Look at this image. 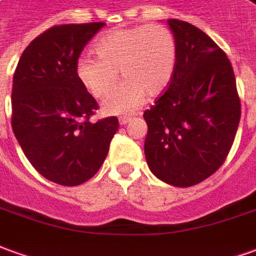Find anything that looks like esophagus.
I'll list each match as a JSON object with an SVG mask.
<instances>
[{
  "label": "esophagus",
  "instance_id": "obj_1",
  "mask_svg": "<svg viewBox=\"0 0 256 256\" xmlns=\"http://www.w3.org/2000/svg\"><path fill=\"white\" fill-rule=\"evenodd\" d=\"M131 120H132V117H126V116H124V117H120V124H121V125L128 124V122H130Z\"/></svg>",
  "mask_w": 256,
  "mask_h": 256
}]
</instances>
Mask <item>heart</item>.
Wrapping results in <instances>:
<instances>
[{
    "label": "heart",
    "instance_id": "1",
    "mask_svg": "<svg viewBox=\"0 0 256 256\" xmlns=\"http://www.w3.org/2000/svg\"><path fill=\"white\" fill-rule=\"evenodd\" d=\"M96 56L84 54L76 62V76L96 98H104L118 82L125 80L104 102L112 114L130 112L144 103L146 94L158 96L172 80L177 44L163 24H144L106 33L96 44Z\"/></svg>",
    "mask_w": 256,
    "mask_h": 256
}]
</instances>
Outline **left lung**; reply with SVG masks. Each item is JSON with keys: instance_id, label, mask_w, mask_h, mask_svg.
<instances>
[{"instance_id": "8db88e82", "label": "left lung", "mask_w": 256, "mask_h": 256, "mask_svg": "<svg viewBox=\"0 0 256 256\" xmlns=\"http://www.w3.org/2000/svg\"><path fill=\"white\" fill-rule=\"evenodd\" d=\"M177 61L167 90L144 112L150 172L174 186H192L224 163L241 117L232 62L196 26L168 19Z\"/></svg>"}]
</instances>
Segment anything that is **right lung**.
Wrapping results in <instances>:
<instances>
[{
    "instance_id": "right-lung-1",
    "label": "right lung",
    "mask_w": 256,
    "mask_h": 256,
    "mask_svg": "<svg viewBox=\"0 0 256 256\" xmlns=\"http://www.w3.org/2000/svg\"><path fill=\"white\" fill-rule=\"evenodd\" d=\"M104 24L52 26L24 48L14 74V134L32 166L56 184L90 180L118 130L117 117L89 121L98 102L76 76L80 52Z\"/></svg>"
}]
</instances>
